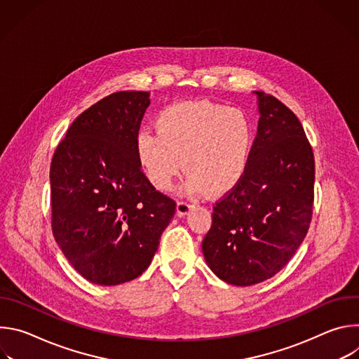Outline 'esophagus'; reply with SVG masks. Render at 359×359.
<instances>
[{
    "label": "esophagus",
    "mask_w": 359,
    "mask_h": 359,
    "mask_svg": "<svg viewBox=\"0 0 359 359\" xmlns=\"http://www.w3.org/2000/svg\"><path fill=\"white\" fill-rule=\"evenodd\" d=\"M191 209H193V204L190 201H186V200L177 201V206H176L177 216H186Z\"/></svg>",
    "instance_id": "1"
}]
</instances>
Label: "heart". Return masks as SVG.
<instances>
[{"instance_id": "heart-1", "label": "heart", "mask_w": 359, "mask_h": 359, "mask_svg": "<svg viewBox=\"0 0 359 359\" xmlns=\"http://www.w3.org/2000/svg\"><path fill=\"white\" fill-rule=\"evenodd\" d=\"M155 126L156 135L144 130L136 139L137 162L155 189H172L183 168L190 194L220 196L241 180L252 144L241 111L206 100L182 102L165 108Z\"/></svg>"}]
</instances>
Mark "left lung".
I'll list each match as a JSON object with an SVG mask.
<instances>
[{
  "mask_svg": "<svg viewBox=\"0 0 359 359\" xmlns=\"http://www.w3.org/2000/svg\"><path fill=\"white\" fill-rule=\"evenodd\" d=\"M259 128L241 180L213 208L204 260L223 281L247 287L276 276L310 229L316 165L298 118L262 90Z\"/></svg>",
  "mask_w": 359,
  "mask_h": 359,
  "instance_id": "8db88e82",
  "label": "left lung"
}]
</instances>
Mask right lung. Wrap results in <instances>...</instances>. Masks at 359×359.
<instances>
[{"instance_id":"1","label":"right lung","mask_w":359,"mask_h":359,"mask_svg":"<svg viewBox=\"0 0 359 359\" xmlns=\"http://www.w3.org/2000/svg\"><path fill=\"white\" fill-rule=\"evenodd\" d=\"M149 92L96 102L69 126L50 163L55 241L88 281L118 285L151 263L176 203L146 179L136 139Z\"/></svg>"}]
</instances>
